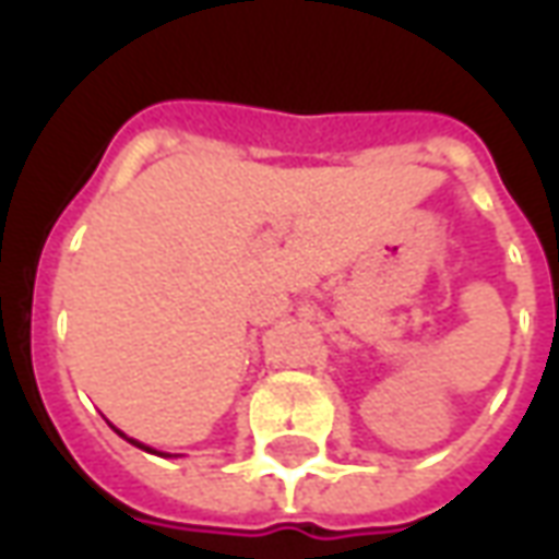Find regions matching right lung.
Here are the masks:
<instances>
[{"label": "right lung", "instance_id": "right-lung-1", "mask_svg": "<svg viewBox=\"0 0 559 559\" xmlns=\"http://www.w3.org/2000/svg\"><path fill=\"white\" fill-rule=\"evenodd\" d=\"M131 443H134V440H131ZM140 445V443H138ZM140 449H143V445H140Z\"/></svg>", "mask_w": 559, "mask_h": 559}]
</instances>
